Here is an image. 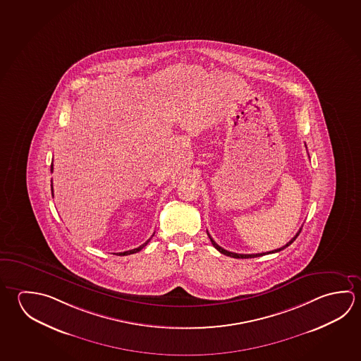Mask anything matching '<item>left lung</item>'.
Listing matches in <instances>:
<instances>
[{"mask_svg": "<svg viewBox=\"0 0 361 361\" xmlns=\"http://www.w3.org/2000/svg\"><path fill=\"white\" fill-rule=\"evenodd\" d=\"M302 229V228H300ZM300 229H299V232H298L293 238H291L285 246L280 247V248H278V250H274V251H270V252H262V253H251V255H243V253H234V252H229V251H227V250H224V248H221V246H218L216 243H215V240L210 237V234L208 233L209 238H210V240H212V245L219 251V252L223 253V255H226V256H231V257H234V259H252V257H259V256H264V255H269V253H275V252H280L281 250H284V248H286L288 246H290L291 243L295 240V238H297L298 235H299V233H300Z\"/></svg>", "mask_w": 361, "mask_h": 361, "instance_id": "obj_1", "label": "left lung"}]
</instances>
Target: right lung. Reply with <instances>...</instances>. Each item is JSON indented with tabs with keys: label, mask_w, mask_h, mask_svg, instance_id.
Wrapping results in <instances>:
<instances>
[{
	"label": "right lung",
	"mask_w": 361,
	"mask_h": 361,
	"mask_svg": "<svg viewBox=\"0 0 361 361\" xmlns=\"http://www.w3.org/2000/svg\"><path fill=\"white\" fill-rule=\"evenodd\" d=\"M51 172H53V164H51ZM51 195H53V183H51ZM152 237H153V234H152ZM152 237H151V238H152ZM151 238H149V240H146V242H145V243H143V245H140V246L138 247V248H134V250H129V251H126V252H119V256H127V255H132V253L140 252V250H142V248H143V247L147 246V243H148V242H149V240H151Z\"/></svg>",
	"instance_id": "right-lung-1"
}]
</instances>
